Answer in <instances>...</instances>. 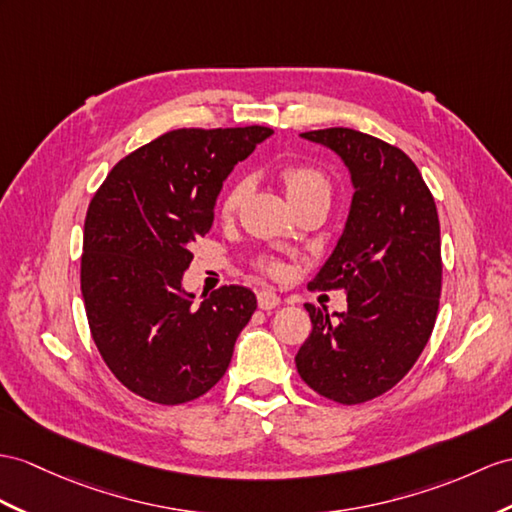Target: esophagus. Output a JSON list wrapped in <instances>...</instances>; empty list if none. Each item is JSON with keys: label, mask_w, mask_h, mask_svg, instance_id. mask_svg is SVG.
<instances>
[{"label": "esophagus", "mask_w": 512, "mask_h": 512, "mask_svg": "<svg viewBox=\"0 0 512 512\" xmlns=\"http://www.w3.org/2000/svg\"><path fill=\"white\" fill-rule=\"evenodd\" d=\"M258 306L263 310H273L276 306H280V297L269 289L258 291Z\"/></svg>", "instance_id": "esophagus-1"}]
</instances>
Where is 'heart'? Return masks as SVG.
I'll list each match as a JSON object with an SVG mask.
<instances>
[{"label":"heart","instance_id":"1","mask_svg":"<svg viewBox=\"0 0 512 512\" xmlns=\"http://www.w3.org/2000/svg\"><path fill=\"white\" fill-rule=\"evenodd\" d=\"M280 178L284 182L286 195H289L291 204L299 202L306 197H328L330 199V180L323 171L310 165H289L280 171ZM247 191L245 182H234L226 197L221 202V215L230 217L236 208H239L241 199ZM269 271H280L278 263H267Z\"/></svg>","mask_w":512,"mask_h":512}]
</instances>
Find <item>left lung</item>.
<instances>
[{"label": "left lung", "instance_id": "1", "mask_svg": "<svg viewBox=\"0 0 512 512\" xmlns=\"http://www.w3.org/2000/svg\"><path fill=\"white\" fill-rule=\"evenodd\" d=\"M332 149L352 180L343 234L310 289H345V313L304 304L313 332L295 356L302 380L339 404L400 382L426 347L441 297L434 197L402 149L350 128L299 134Z\"/></svg>", "mask_w": 512, "mask_h": 512}]
</instances>
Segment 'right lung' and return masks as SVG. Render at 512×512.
<instances>
[{"mask_svg": "<svg viewBox=\"0 0 512 512\" xmlns=\"http://www.w3.org/2000/svg\"><path fill=\"white\" fill-rule=\"evenodd\" d=\"M271 128L173 130L119 160L84 221L82 297L93 341L115 378L156 404L213 389L256 310L245 286L199 304L182 278L208 234L221 186Z\"/></svg>", "mask_w": 512, "mask_h": 512, "instance_id": "right-lung-1", "label": "right lung"}]
</instances>
